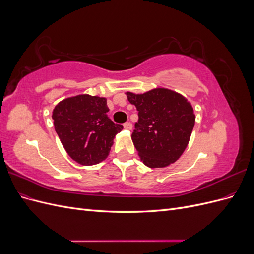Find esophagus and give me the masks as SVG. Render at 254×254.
<instances>
[{
  "label": "esophagus",
  "instance_id": "34e87169",
  "mask_svg": "<svg viewBox=\"0 0 254 254\" xmlns=\"http://www.w3.org/2000/svg\"><path fill=\"white\" fill-rule=\"evenodd\" d=\"M124 128L127 129V130H130V129L132 128V124H131V123H130V122H126L125 124H124Z\"/></svg>",
  "mask_w": 254,
  "mask_h": 254
}]
</instances>
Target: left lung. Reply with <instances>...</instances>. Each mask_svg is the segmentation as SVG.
<instances>
[{
    "label": "left lung",
    "mask_w": 254,
    "mask_h": 254,
    "mask_svg": "<svg viewBox=\"0 0 254 254\" xmlns=\"http://www.w3.org/2000/svg\"><path fill=\"white\" fill-rule=\"evenodd\" d=\"M126 95L139 111L131 139L143 163L159 168L176 162L186 150L195 125L190 102L165 88Z\"/></svg>",
    "instance_id": "1"
}]
</instances>
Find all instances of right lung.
<instances>
[{"instance_id":"right-lung-1","label":"right lung","mask_w":254,"mask_h":254,"mask_svg":"<svg viewBox=\"0 0 254 254\" xmlns=\"http://www.w3.org/2000/svg\"><path fill=\"white\" fill-rule=\"evenodd\" d=\"M105 97H68L54 108V126L67 155L81 165H94L108 157L123 126L108 118Z\"/></svg>"}]
</instances>
